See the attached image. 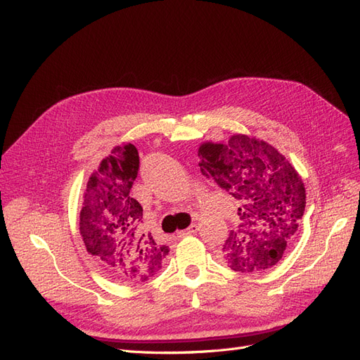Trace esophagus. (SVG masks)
Masks as SVG:
<instances>
[{
  "mask_svg": "<svg viewBox=\"0 0 360 360\" xmlns=\"http://www.w3.org/2000/svg\"><path fill=\"white\" fill-rule=\"evenodd\" d=\"M198 231V226L195 225V224H192L189 228H186V230H183V231H179L177 233V237L179 238H181V237H184V236H189V234H195Z\"/></svg>",
  "mask_w": 360,
  "mask_h": 360,
  "instance_id": "esophagus-1",
  "label": "esophagus"
}]
</instances>
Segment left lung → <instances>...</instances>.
<instances>
[{
    "instance_id": "left-lung-1",
    "label": "left lung",
    "mask_w": 360,
    "mask_h": 360,
    "mask_svg": "<svg viewBox=\"0 0 360 360\" xmlns=\"http://www.w3.org/2000/svg\"><path fill=\"white\" fill-rule=\"evenodd\" d=\"M198 156L202 176L238 205L240 224L222 248L226 264L248 274L275 266L296 238L307 204L297 171L275 147L242 134L228 144L204 143Z\"/></svg>"
}]
</instances>
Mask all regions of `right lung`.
I'll return each instance as SVG.
<instances>
[{"label":"right lung","mask_w":360,"mask_h":360,"mask_svg":"<svg viewBox=\"0 0 360 360\" xmlns=\"http://www.w3.org/2000/svg\"><path fill=\"white\" fill-rule=\"evenodd\" d=\"M138 169L134 144L114 147L86 183L79 214L89 254L112 278L130 282L155 276L169 252L144 230L143 207L130 195Z\"/></svg>","instance_id":"right-lung-1"}]
</instances>
